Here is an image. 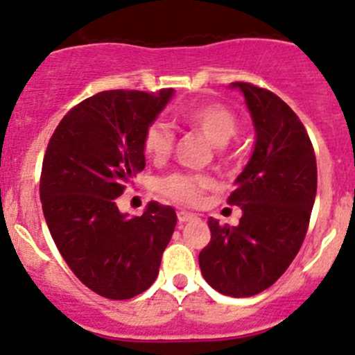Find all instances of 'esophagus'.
Here are the masks:
<instances>
[{"mask_svg": "<svg viewBox=\"0 0 355 355\" xmlns=\"http://www.w3.org/2000/svg\"><path fill=\"white\" fill-rule=\"evenodd\" d=\"M195 219H198L197 214H193V212H187V211H181L178 212V221L183 225V223H190V221H195Z\"/></svg>", "mask_w": 355, "mask_h": 355, "instance_id": "34e87169", "label": "esophagus"}]
</instances>
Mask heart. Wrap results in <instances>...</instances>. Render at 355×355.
<instances>
[{
    "instance_id": "heart-1",
    "label": "heart",
    "mask_w": 355,
    "mask_h": 355,
    "mask_svg": "<svg viewBox=\"0 0 355 355\" xmlns=\"http://www.w3.org/2000/svg\"><path fill=\"white\" fill-rule=\"evenodd\" d=\"M183 121L204 134L216 146H225L237 132V118L223 104H198L183 113ZM174 146V134L164 121H153L143 137L146 157L162 162L171 155ZM214 180L207 174L174 172L158 183V190L171 200L184 205H195L202 200L204 191L214 188Z\"/></svg>"
}]
</instances>
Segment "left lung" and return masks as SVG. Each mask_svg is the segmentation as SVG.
<instances>
[{"instance_id":"left-lung-1","label":"left lung","mask_w":355,"mask_h":355,"mask_svg":"<svg viewBox=\"0 0 355 355\" xmlns=\"http://www.w3.org/2000/svg\"><path fill=\"white\" fill-rule=\"evenodd\" d=\"M256 141L228 204L242 209L237 226L209 218L211 242L198 254L202 275L221 295L248 298L288 270L305 239L317 193L312 143L295 111L275 94L235 82Z\"/></svg>"}]
</instances>
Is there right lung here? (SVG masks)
<instances>
[{
    "label": "right lung",
    "mask_w": 355,
    "mask_h": 355,
    "mask_svg": "<svg viewBox=\"0 0 355 355\" xmlns=\"http://www.w3.org/2000/svg\"><path fill=\"white\" fill-rule=\"evenodd\" d=\"M174 96L106 90L74 106L43 158L40 198L50 235L73 273L97 295L129 300L155 282L174 234V209L150 202L143 216L116 198L146 165L143 137Z\"/></svg>",
    "instance_id": "add662e5"
}]
</instances>
